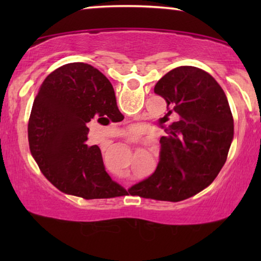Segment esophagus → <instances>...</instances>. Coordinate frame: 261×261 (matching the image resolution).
Masks as SVG:
<instances>
[{"label":"esophagus","mask_w":261,"mask_h":261,"mask_svg":"<svg viewBox=\"0 0 261 261\" xmlns=\"http://www.w3.org/2000/svg\"><path fill=\"white\" fill-rule=\"evenodd\" d=\"M122 138H126V139H128V140H132V138L129 137V135H128L127 133H124V134H122Z\"/></svg>","instance_id":"34e87169"}]
</instances>
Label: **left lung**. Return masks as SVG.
Listing matches in <instances>:
<instances>
[{
	"label": "left lung",
	"mask_w": 261,
	"mask_h": 261,
	"mask_svg": "<svg viewBox=\"0 0 261 261\" xmlns=\"http://www.w3.org/2000/svg\"><path fill=\"white\" fill-rule=\"evenodd\" d=\"M154 92L167 103L160 120V160L154 173L132 187L134 195L179 202L213 183L227 160L234 120L223 89L212 74L195 66H179L160 78ZM176 113L180 120L166 124Z\"/></svg>",
	"instance_id": "1"
}]
</instances>
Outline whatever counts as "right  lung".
<instances>
[{"instance_id": "obj_1", "label": "right lung", "mask_w": 261, "mask_h": 261, "mask_svg": "<svg viewBox=\"0 0 261 261\" xmlns=\"http://www.w3.org/2000/svg\"><path fill=\"white\" fill-rule=\"evenodd\" d=\"M92 120L120 122L113 85L84 63H70L45 78L28 121L30 149L42 174L64 194L85 199L112 198L126 190L106 172L101 149L89 146Z\"/></svg>"}]
</instances>
